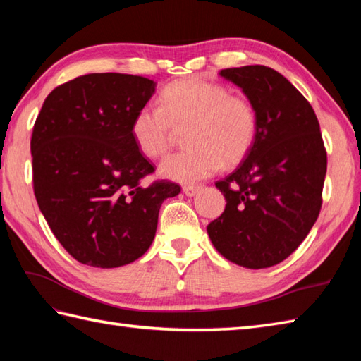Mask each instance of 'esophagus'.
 Segmentation results:
<instances>
[{
    "label": "esophagus",
    "mask_w": 361,
    "mask_h": 361,
    "mask_svg": "<svg viewBox=\"0 0 361 361\" xmlns=\"http://www.w3.org/2000/svg\"><path fill=\"white\" fill-rule=\"evenodd\" d=\"M202 186H194V185H185L183 186V192H185L188 197H194L198 192H200Z\"/></svg>",
    "instance_id": "1"
}]
</instances>
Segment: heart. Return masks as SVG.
I'll return each mask as SVG.
<instances>
[{
  "mask_svg": "<svg viewBox=\"0 0 361 361\" xmlns=\"http://www.w3.org/2000/svg\"><path fill=\"white\" fill-rule=\"evenodd\" d=\"M189 149L167 157L159 173L194 183L235 166L248 157L257 135V113L248 97L231 94L219 82L200 78L176 80L159 94V106L145 105L132 121V137L147 158H161L178 130H186Z\"/></svg>",
  "mask_w": 361,
  "mask_h": 361,
  "instance_id": "1",
  "label": "heart"
}]
</instances>
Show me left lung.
Instances as JSON below:
<instances>
[{"label":"left lung","mask_w":361,"mask_h":361,"mask_svg":"<svg viewBox=\"0 0 361 361\" xmlns=\"http://www.w3.org/2000/svg\"><path fill=\"white\" fill-rule=\"evenodd\" d=\"M220 75L255 105L257 135L239 167L216 183L226 206L208 234L231 262L273 267L301 245L319 216L327 171L319 122L307 99L271 68H226Z\"/></svg>","instance_id":"left-lung-1"}]
</instances>
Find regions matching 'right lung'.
<instances>
[{"label": "right lung", "instance_id": "right-lung-1", "mask_svg": "<svg viewBox=\"0 0 361 361\" xmlns=\"http://www.w3.org/2000/svg\"><path fill=\"white\" fill-rule=\"evenodd\" d=\"M155 93L147 78L94 73L54 88L30 137L38 208L80 264L127 265L153 242L161 204L180 185L155 180L137 150L132 121Z\"/></svg>", "mask_w": 361, "mask_h": 361}]
</instances>
